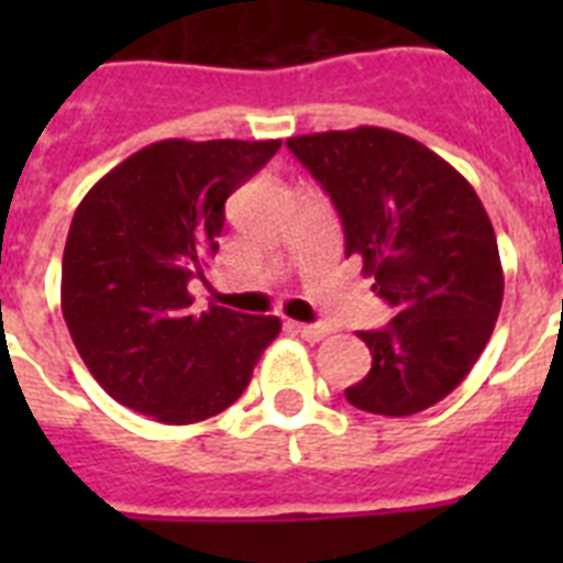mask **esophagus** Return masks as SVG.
Returning a JSON list of instances; mask_svg holds the SVG:
<instances>
[{
	"instance_id": "obj_1",
	"label": "esophagus",
	"mask_w": 563,
	"mask_h": 563,
	"mask_svg": "<svg viewBox=\"0 0 563 563\" xmlns=\"http://www.w3.org/2000/svg\"><path fill=\"white\" fill-rule=\"evenodd\" d=\"M295 333H300L307 342H321L327 333H330V327L324 324H295Z\"/></svg>"
}]
</instances>
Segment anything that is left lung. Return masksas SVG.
Returning <instances> with one entry per match:
<instances>
[{"label": "left lung", "instance_id": "1", "mask_svg": "<svg viewBox=\"0 0 563 563\" xmlns=\"http://www.w3.org/2000/svg\"><path fill=\"white\" fill-rule=\"evenodd\" d=\"M333 198L344 254L397 316L360 333L371 371L344 397L371 415L402 418L444 400L485 351L499 307L503 265L479 195L427 145L362 125L286 140Z\"/></svg>", "mask_w": 563, "mask_h": 563}]
</instances>
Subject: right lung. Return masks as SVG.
<instances>
[{"label": "right lung", "mask_w": 563, "mask_h": 563, "mask_svg": "<svg viewBox=\"0 0 563 563\" xmlns=\"http://www.w3.org/2000/svg\"><path fill=\"white\" fill-rule=\"evenodd\" d=\"M280 140H161L110 169L69 224L60 309L96 383L161 423H198L242 397L280 318L192 309L219 251L224 201Z\"/></svg>", "instance_id": "1"}]
</instances>
